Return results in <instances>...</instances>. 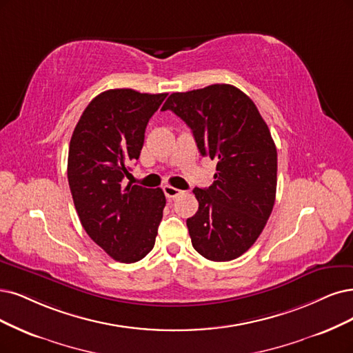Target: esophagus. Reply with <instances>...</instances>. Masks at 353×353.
<instances>
[{"instance_id":"obj_1","label":"esophagus","mask_w":353,"mask_h":353,"mask_svg":"<svg viewBox=\"0 0 353 353\" xmlns=\"http://www.w3.org/2000/svg\"><path fill=\"white\" fill-rule=\"evenodd\" d=\"M163 190H164V194H165V196H167L168 199H174V198L180 196L181 193H183V190H180V189H177V188L170 186V185H165V186L163 188Z\"/></svg>"}]
</instances>
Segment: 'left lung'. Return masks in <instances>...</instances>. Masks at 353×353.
<instances>
[{"instance_id": "8db88e82", "label": "left lung", "mask_w": 353, "mask_h": 353, "mask_svg": "<svg viewBox=\"0 0 353 353\" xmlns=\"http://www.w3.org/2000/svg\"><path fill=\"white\" fill-rule=\"evenodd\" d=\"M161 110L185 121L199 152L218 161L214 183L193 189L199 210L186 221L193 249L212 262L240 257L263 231L276 196L278 154L266 122L230 84L173 93Z\"/></svg>"}]
</instances>
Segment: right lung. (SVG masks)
Instances as JSON below:
<instances>
[{"label": "right lung", "mask_w": 353, "mask_h": 353, "mask_svg": "<svg viewBox=\"0 0 353 353\" xmlns=\"http://www.w3.org/2000/svg\"><path fill=\"white\" fill-rule=\"evenodd\" d=\"M167 93L103 91L88 103L70 142L68 183L85 232L112 259L135 263L154 247L163 218V190L122 186L139 159L151 116Z\"/></svg>", "instance_id": "add662e5"}]
</instances>
